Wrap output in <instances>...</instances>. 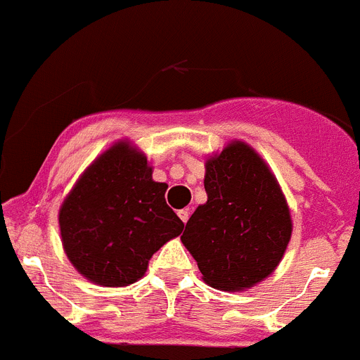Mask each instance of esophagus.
<instances>
[{"instance_id":"esophagus-1","label":"esophagus","mask_w":360,"mask_h":360,"mask_svg":"<svg viewBox=\"0 0 360 360\" xmlns=\"http://www.w3.org/2000/svg\"><path fill=\"white\" fill-rule=\"evenodd\" d=\"M177 215H179V219L183 221V223H186V221H188V217H190V212L188 210H179V212H177Z\"/></svg>"}]
</instances>
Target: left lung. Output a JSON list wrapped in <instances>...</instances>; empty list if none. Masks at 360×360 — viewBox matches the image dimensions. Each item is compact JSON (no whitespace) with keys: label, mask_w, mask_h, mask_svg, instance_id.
Instances as JSON below:
<instances>
[{"label":"left lung","mask_w":360,"mask_h":360,"mask_svg":"<svg viewBox=\"0 0 360 360\" xmlns=\"http://www.w3.org/2000/svg\"><path fill=\"white\" fill-rule=\"evenodd\" d=\"M205 190L181 236L202 281L240 292L279 266L292 237V217L279 183L261 155L232 141L206 161Z\"/></svg>","instance_id":"obj_1"}]
</instances>
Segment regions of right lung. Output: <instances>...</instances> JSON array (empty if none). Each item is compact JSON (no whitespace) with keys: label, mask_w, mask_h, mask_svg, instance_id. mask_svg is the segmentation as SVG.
Here are the masks:
<instances>
[{"label":"right lung","mask_w":360,"mask_h":360,"mask_svg":"<svg viewBox=\"0 0 360 360\" xmlns=\"http://www.w3.org/2000/svg\"><path fill=\"white\" fill-rule=\"evenodd\" d=\"M167 183L152 179L146 155L117 141L86 168L59 208L68 261L99 286H128L150 257L183 232L165 201Z\"/></svg>","instance_id":"1"}]
</instances>
